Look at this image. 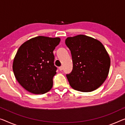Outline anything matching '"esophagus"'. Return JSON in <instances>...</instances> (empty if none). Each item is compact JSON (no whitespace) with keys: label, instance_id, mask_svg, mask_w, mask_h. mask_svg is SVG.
<instances>
[{"label":"esophagus","instance_id":"34e87169","mask_svg":"<svg viewBox=\"0 0 125 125\" xmlns=\"http://www.w3.org/2000/svg\"><path fill=\"white\" fill-rule=\"evenodd\" d=\"M59 70H60V71L62 70H63V66H61L59 67Z\"/></svg>","mask_w":125,"mask_h":125}]
</instances>
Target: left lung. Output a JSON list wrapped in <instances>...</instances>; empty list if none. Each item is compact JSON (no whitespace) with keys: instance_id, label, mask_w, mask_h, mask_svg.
<instances>
[{"instance_id":"8db88e82","label":"left lung","mask_w":125,"mask_h":125,"mask_svg":"<svg viewBox=\"0 0 125 125\" xmlns=\"http://www.w3.org/2000/svg\"><path fill=\"white\" fill-rule=\"evenodd\" d=\"M65 44L72 54V72L66 74L71 87L88 92L97 89L107 78L111 60L104 46L98 40L79 34L68 37Z\"/></svg>"}]
</instances>
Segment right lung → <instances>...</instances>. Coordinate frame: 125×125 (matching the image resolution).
Listing matches in <instances>:
<instances>
[{
	"label": "right lung",
	"mask_w": 125,
	"mask_h": 125,
	"mask_svg": "<svg viewBox=\"0 0 125 125\" xmlns=\"http://www.w3.org/2000/svg\"><path fill=\"white\" fill-rule=\"evenodd\" d=\"M60 42L59 37L37 36L18 49L13 60V73L21 85L30 93L44 94L52 87L57 70L53 51Z\"/></svg>",
	"instance_id": "obj_1"
}]
</instances>
